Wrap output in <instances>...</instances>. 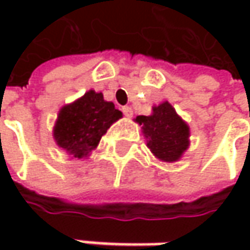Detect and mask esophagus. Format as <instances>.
<instances>
[{"label": "esophagus", "mask_w": 250, "mask_h": 250, "mask_svg": "<svg viewBox=\"0 0 250 250\" xmlns=\"http://www.w3.org/2000/svg\"><path fill=\"white\" fill-rule=\"evenodd\" d=\"M122 112H124V115H125V117H132V115H133V110L130 108L129 105L122 107Z\"/></svg>", "instance_id": "1"}]
</instances>
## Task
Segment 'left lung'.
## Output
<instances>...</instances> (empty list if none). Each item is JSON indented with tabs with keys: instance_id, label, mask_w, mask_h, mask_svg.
<instances>
[{
	"instance_id": "left-lung-1",
	"label": "left lung",
	"mask_w": 250,
	"mask_h": 250,
	"mask_svg": "<svg viewBox=\"0 0 250 250\" xmlns=\"http://www.w3.org/2000/svg\"><path fill=\"white\" fill-rule=\"evenodd\" d=\"M135 121L142 125L150 151L161 161H177L189 147V126L168 101L153 107L149 117L139 115Z\"/></svg>"
}]
</instances>
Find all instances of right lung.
<instances>
[{
    "mask_svg": "<svg viewBox=\"0 0 250 250\" xmlns=\"http://www.w3.org/2000/svg\"><path fill=\"white\" fill-rule=\"evenodd\" d=\"M122 118L114 103L105 101L101 93L89 90L81 99L63 105L54 126L57 145L75 159H86L97 147L101 136Z\"/></svg>",
    "mask_w": 250,
    "mask_h": 250,
    "instance_id": "obj_1",
    "label": "right lung"
}]
</instances>
